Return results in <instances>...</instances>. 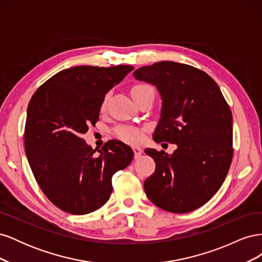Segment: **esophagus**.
<instances>
[{
  "instance_id": "obj_1",
  "label": "esophagus",
  "mask_w": 262,
  "mask_h": 262,
  "mask_svg": "<svg viewBox=\"0 0 262 262\" xmlns=\"http://www.w3.org/2000/svg\"><path fill=\"white\" fill-rule=\"evenodd\" d=\"M132 149H133V152H134V157H136V158H139L142 155V152H143V150H142V148L140 146H133Z\"/></svg>"
}]
</instances>
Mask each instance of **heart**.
<instances>
[{
  "mask_svg": "<svg viewBox=\"0 0 262 262\" xmlns=\"http://www.w3.org/2000/svg\"><path fill=\"white\" fill-rule=\"evenodd\" d=\"M147 91H153V90L152 87L146 84H140V85L134 86L132 89V97ZM115 132L118 138H120L125 142H132V143L133 142L139 141L141 138V132L137 128H133V126H118Z\"/></svg>",
  "mask_w": 262,
  "mask_h": 262,
  "instance_id": "heart-1",
  "label": "heart"
}]
</instances>
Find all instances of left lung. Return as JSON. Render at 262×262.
I'll return each mask as SVG.
<instances>
[{"label":"left lung","instance_id":"obj_1","mask_svg":"<svg viewBox=\"0 0 262 262\" xmlns=\"http://www.w3.org/2000/svg\"><path fill=\"white\" fill-rule=\"evenodd\" d=\"M154 85L162 99L153 133L156 143H175L172 154L146 148L156 167L144 181L148 199L158 208L187 213L216 193L233 158V116L219 85L203 71L162 61L133 72Z\"/></svg>","mask_w":262,"mask_h":262}]
</instances>
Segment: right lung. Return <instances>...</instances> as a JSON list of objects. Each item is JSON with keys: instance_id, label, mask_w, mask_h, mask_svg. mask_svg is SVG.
Listing matches in <instances>:
<instances>
[{"instance_id": "right-lung-1", "label": "right lung", "mask_w": 262, "mask_h": 262, "mask_svg": "<svg viewBox=\"0 0 262 262\" xmlns=\"http://www.w3.org/2000/svg\"><path fill=\"white\" fill-rule=\"evenodd\" d=\"M134 70L131 66L73 67L43 83L31 97L25 150L47 198L63 211L87 214L104 205L115 173L133 160L132 148L108 141L96 154L82 139L98 121L106 94Z\"/></svg>"}]
</instances>
